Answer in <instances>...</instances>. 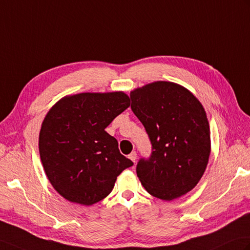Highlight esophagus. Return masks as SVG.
<instances>
[{"mask_svg": "<svg viewBox=\"0 0 250 250\" xmlns=\"http://www.w3.org/2000/svg\"><path fill=\"white\" fill-rule=\"evenodd\" d=\"M136 158H137V154H136L135 151H133V152H131V153L129 154V159H130L132 162H134V163H135V161H136Z\"/></svg>", "mask_w": 250, "mask_h": 250, "instance_id": "obj_1", "label": "esophagus"}]
</instances>
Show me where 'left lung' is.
Returning a JSON list of instances; mask_svg holds the SVG:
<instances>
[{
	"label": "left lung",
	"mask_w": 250,
	"mask_h": 250,
	"mask_svg": "<svg viewBox=\"0 0 250 250\" xmlns=\"http://www.w3.org/2000/svg\"><path fill=\"white\" fill-rule=\"evenodd\" d=\"M131 108L152 145L137 177L150 195L179 198L199 182L211 152L210 125L202 104L183 86L158 81L131 91Z\"/></svg>",
	"instance_id": "obj_1"
}]
</instances>
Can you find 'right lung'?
<instances>
[{
    "mask_svg": "<svg viewBox=\"0 0 250 250\" xmlns=\"http://www.w3.org/2000/svg\"><path fill=\"white\" fill-rule=\"evenodd\" d=\"M130 106L123 91L82 92L55 103L39 133V154L52 187L83 206L104 199L133 162L105 127Z\"/></svg>",
    "mask_w": 250,
    "mask_h": 250,
    "instance_id": "right-lung-1",
    "label": "right lung"
}]
</instances>
